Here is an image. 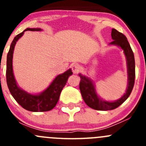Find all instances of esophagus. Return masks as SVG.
Here are the masks:
<instances>
[{"instance_id": "34e87169", "label": "esophagus", "mask_w": 146, "mask_h": 146, "mask_svg": "<svg viewBox=\"0 0 146 146\" xmlns=\"http://www.w3.org/2000/svg\"><path fill=\"white\" fill-rule=\"evenodd\" d=\"M80 70H81V68H80V65L76 64L72 66V71L73 72V73L77 74V73H78L80 71Z\"/></svg>"}]
</instances>
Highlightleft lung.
<instances>
[{"label":"left lung","instance_id":"obj_1","mask_svg":"<svg viewBox=\"0 0 146 146\" xmlns=\"http://www.w3.org/2000/svg\"><path fill=\"white\" fill-rule=\"evenodd\" d=\"M111 38L114 41L110 44L116 45L121 47L123 50L127 63L128 73V86L126 93L117 100L108 102L102 100L98 97L96 92L95 85L90 78L82 74H79L80 82L79 88L82 97V99L87 105L95 110L107 111L112 110L119 107L122 103L126 100L131 93L135 81V59L133 52L131 48L130 44L124 35L118 32L117 29H111Z\"/></svg>","mask_w":146,"mask_h":146}]
</instances>
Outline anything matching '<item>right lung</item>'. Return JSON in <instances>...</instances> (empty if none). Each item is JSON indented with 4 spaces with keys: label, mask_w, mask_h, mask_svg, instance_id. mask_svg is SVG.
<instances>
[{
    "label": "right lung",
    "mask_w": 146,
    "mask_h": 146,
    "mask_svg": "<svg viewBox=\"0 0 146 146\" xmlns=\"http://www.w3.org/2000/svg\"><path fill=\"white\" fill-rule=\"evenodd\" d=\"M41 30L42 29L40 28H27L23 32L17 35L12 42L7 56L6 81L10 93L22 107L28 111L35 112L50 111L56 105L68 78L73 74L71 69H69L62 74L58 75L44 91L38 95L29 94L19 88L15 79L13 70V56L15 46L25 31Z\"/></svg>",
    "instance_id": "add662e5"
}]
</instances>
